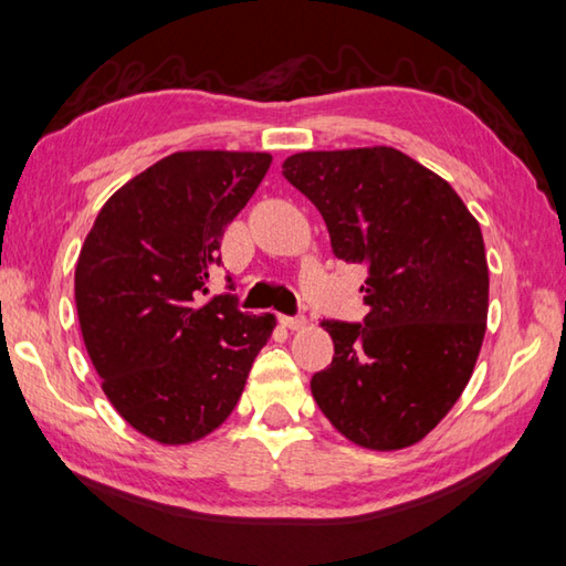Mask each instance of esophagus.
<instances>
[{"instance_id": "esophagus-1", "label": "esophagus", "mask_w": 566, "mask_h": 566, "mask_svg": "<svg viewBox=\"0 0 566 566\" xmlns=\"http://www.w3.org/2000/svg\"><path fill=\"white\" fill-rule=\"evenodd\" d=\"M280 324L290 331H302L306 326L304 316H280Z\"/></svg>"}]
</instances>
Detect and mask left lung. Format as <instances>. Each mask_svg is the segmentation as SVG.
Listing matches in <instances>:
<instances>
[{
  "mask_svg": "<svg viewBox=\"0 0 566 566\" xmlns=\"http://www.w3.org/2000/svg\"><path fill=\"white\" fill-rule=\"evenodd\" d=\"M284 179L324 216L331 248L365 264L363 324L321 321L334 360L312 378L353 444L422 441L469 385L489 318L481 226L449 181L392 147L292 154Z\"/></svg>",
  "mask_w": 566,
  "mask_h": 566,
  "instance_id": "left-lung-1",
  "label": "left lung"
}]
</instances>
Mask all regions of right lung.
Here are the masks:
<instances>
[{"mask_svg": "<svg viewBox=\"0 0 566 566\" xmlns=\"http://www.w3.org/2000/svg\"><path fill=\"white\" fill-rule=\"evenodd\" d=\"M270 164L268 151H174L107 198L77 254V321L103 392L159 444L226 422L276 326L230 294L203 302L220 238Z\"/></svg>", "mask_w": 566, "mask_h": 566, "instance_id": "1", "label": "right lung"}]
</instances>
